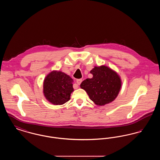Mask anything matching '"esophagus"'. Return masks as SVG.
<instances>
[{"instance_id": "esophagus-1", "label": "esophagus", "mask_w": 160, "mask_h": 160, "mask_svg": "<svg viewBox=\"0 0 160 160\" xmlns=\"http://www.w3.org/2000/svg\"><path fill=\"white\" fill-rule=\"evenodd\" d=\"M82 82V79H78V80H77V84H78V85H80V84H81Z\"/></svg>"}]
</instances>
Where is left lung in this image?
Masks as SVG:
<instances>
[{
    "label": "left lung",
    "instance_id": "obj_1",
    "mask_svg": "<svg viewBox=\"0 0 160 160\" xmlns=\"http://www.w3.org/2000/svg\"><path fill=\"white\" fill-rule=\"evenodd\" d=\"M90 72L93 77L83 81L80 88L97 105L104 106L112 102L121 87V80L118 74L106 66L95 67Z\"/></svg>",
    "mask_w": 160,
    "mask_h": 160
}]
</instances>
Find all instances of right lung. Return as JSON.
Returning <instances> with one entry per match:
<instances>
[{
    "label": "right lung",
    "mask_w": 160,
    "mask_h": 160,
    "mask_svg": "<svg viewBox=\"0 0 160 160\" xmlns=\"http://www.w3.org/2000/svg\"><path fill=\"white\" fill-rule=\"evenodd\" d=\"M73 80L65 73L53 71L47 75L44 82V93L46 99L54 105H62L70 99L74 91Z\"/></svg>",
    "instance_id": "obj_1"
}]
</instances>
